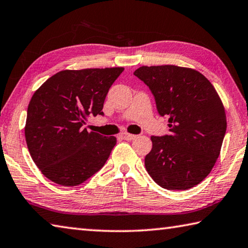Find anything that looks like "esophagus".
<instances>
[{
    "instance_id": "1",
    "label": "esophagus",
    "mask_w": 248,
    "mask_h": 248,
    "mask_svg": "<svg viewBox=\"0 0 248 248\" xmlns=\"http://www.w3.org/2000/svg\"><path fill=\"white\" fill-rule=\"evenodd\" d=\"M120 137L123 138L124 140L131 141V140H133L134 138H136L137 136H134V134H131V133H128V132H123V133H120Z\"/></svg>"
}]
</instances>
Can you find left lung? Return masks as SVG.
<instances>
[{"label":"left lung","instance_id":"8db88e82","mask_svg":"<svg viewBox=\"0 0 248 248\" xmlns=\"http://www.w3.org/2000/svg\"><path fill=\"white\" fill-rule=\"evenodd\" d=\"M134 75L150 87L158 114L169 117L170 136L151 137L146 170L165 189L195 187L210 174L223 143L226 116L219 94L195 69L143 65Z\"/></svg>","mask_w":248,"mask_h":248}]
</instances>
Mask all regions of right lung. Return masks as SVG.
I'll return each instance as SVG.
<instances>
[{
  "label": "right lung",
  "mask_w": 248,
  "mask_h": 248,
  "mask_svg": "<svg viewBox=\"0 0 248 248\" xmlns=\"http://www.w3.org/2000/svg\"><path fill=\"white\" fill-rule=\"evenodd\" d=\"M124 68L63 70L49 78L29 102L25 139L32 161L61 186H78L106 163L115 137L89 132L91 115H104L109 89Z\"/></svg>",
  "instance_id": "1"
}]
</instances>
